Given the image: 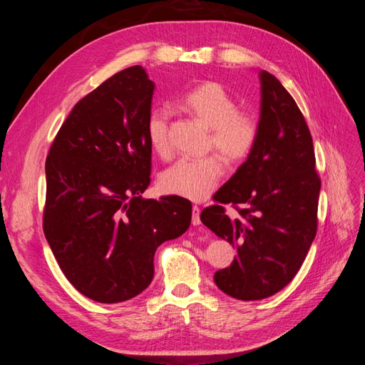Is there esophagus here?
Masks as SVG:
<instances>
[{
  "instance_id": "esophagus-1",
  "label": "esophagus",
  "mask_w": 365,
  "mask_h": 365,
  "mask_svg": "<svg viewBox=\"0 0 365 365\" xmlns=\"http://www.w3.org/2000/svg\"><path fill=\"white\" fill-rule=\"evenodd\" d=\"M200 215H201V208H200V207H196V205H193V208H192V224H193L195 227H197V225L201 224Z\"/></svg>"
}]
</instances>
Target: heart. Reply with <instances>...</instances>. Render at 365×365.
I'll return each instance as SVG.
<instances>
[{"label": "heart", "mask_w": 365, "mask_h": 365, "mask_svg": "<svg viewBox=\"0 0 365 365\" xmlns=\"http://www.w3.org/2000/svg\"><path fill=\"white\" fill-rule=\"evenodd\" d=\"M184 111L210 129L207 148L216 150L228 164L244 161L256 146L259 137L257 121L252 115L239 113L237 103L217 82H204L181 98ZM146 135L149 145L158 155L169 152V117L163 109L148 115ZM222 164L215 155L197 160L182 158L161 173L163 192L190 201H204L213 192Z\"/></svg>", "instance_id": "b5f03b06"}]
</instances>
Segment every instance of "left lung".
<instances>
[{
	"label": "left lung",
	"mask_w": 365,
	"mask_h": 365,
	"mask_svg": "<svg viewBox=\"0 0 365 365\" xmlns=\"http://www.w3.org/2000/svg\"><path fill=\"white\" fill-rule=\"evenodd\" d=\"M259 77L256 146L215 193L219 204L201 213L202 224L237 250L233 263L215 272V283L244 302L271 297L295 277L317 235L322 189L302 111L271 73ZM220 203L239 205L241 217L230 220Z\"/></svg>",
	"instance_id": "obj_1"
}]
</instances>
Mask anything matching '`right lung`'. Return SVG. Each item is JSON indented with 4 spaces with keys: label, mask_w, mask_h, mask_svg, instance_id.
Listing matches in <instances>:
<instances>
[{
    "label": "right lung",
    "mask_w": 365,
    "mask_h": 365,
    "mask_svg": "<svg viewBox=\"0 0 365 365\" xmlns=\"http://www.w3.org/2000/svg\"><path fill=\"white\" fill-rule=\"evenodd\" d=\"M153 90L140 65L109 77L76 103L46 161L43 235L65 277L98 303L145 291L157 248L190 227V201L141 197L150 182Z\"/></svg>",
    "instance_id": "right-lung-1"
}]
</instances>
